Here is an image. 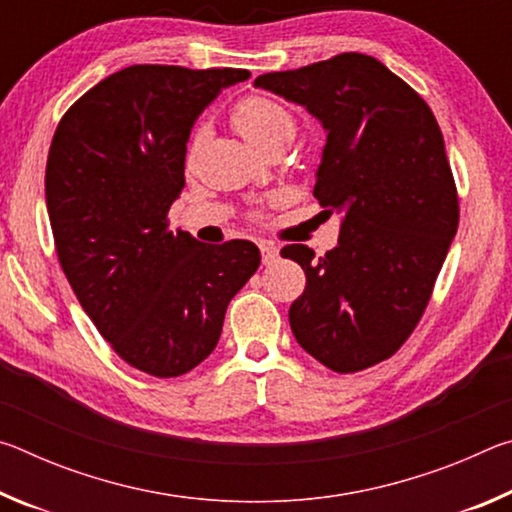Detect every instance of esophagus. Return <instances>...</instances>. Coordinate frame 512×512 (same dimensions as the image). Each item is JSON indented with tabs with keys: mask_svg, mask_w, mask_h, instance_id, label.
Listing matches in <instances>:
<instances>
[{
	"mask_svg": "<svg viewBox=\"0 0 512 512\" xmlns=\"http://www.w3.org/2000/svg\"><path fill=\"white\" fill-rule=\"evenodd\" d=\"M259 250H262V262L264 264H273L275 259L280 257V248L271 244V241H262V244H259Z\"/></svg>",
	"mask_w": 512,
	"mask_h": 512,
	"instance_id": "1",
	"label": "esophagus"
}]
</instances>
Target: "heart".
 I'll list each match as a JSON object with an SVG mask.
<instances>
[{
    "label": "heart",
    "mask_w": 512,
    "mask_h": 512,
    "mask_svg": "<svg viewBox=\"0 0 512 512\" xmlns=\"http://www.w3.org/2000/svg\"><path fill=\"white\" fill-rule=\"evenodd\" d=\"M232 124H235L241 137L255 146L257 151H271L273 146H289V142L296 137L298 121L296 115L284 106L282 101L271 97H246L241 99L235 110H232ZM205 131L198 128L189 144V158L198 151L203 142Z\"/></svg>",
    "instance_id": "obj_1"
}]
</instances>
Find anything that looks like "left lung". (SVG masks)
<instances>
[{"label": "left lung", "instance_id": "8db88e82", "mask_svg": "<svg viewBox=\"0 0 512 512\" xmlns=\"http://www.w3.org/2000/svg\"><path fill=\"white\" fill-rule=\"evenodd\" d=\"M305 106L327 131L314 196L341 214L323 257L282 248L307 287L289 309L296 341L334 372H359L402 348L429 305L458 228L443 133L411 85L377 58L339 54L255 79Z\"/></svg>", "mask_w": 512, "mask_h": 512}]
</instances>
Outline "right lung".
<instances>
[{
	"label": "right lung",
	"instance_id": "1",
	"mask_svg": "<svg viewBox=\"0 0 512 512\" xmlns=\"http://www.w3.org/2000/svg\"><path fill=\"white\" fill-rule=\"evenodd\" d=\"M248 69L133 65L69 108L51 140L45 196L58 262L112 350L153 377L196 368L262 255L169 230L198 115Z\"/></svg>",
	"mask_w": 512,
	"mask_h": 512
}]
</instances>
